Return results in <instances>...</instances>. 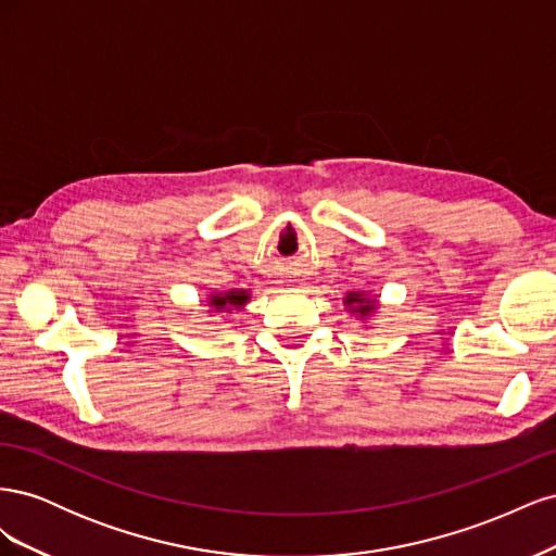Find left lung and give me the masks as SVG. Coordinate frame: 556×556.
Here are the masks:
<instances>
[{
    "instance_id": "8db88e82",
    "label": "left lung",
    "mask_w": 556,
    "mask_h": 556,
    "mask_svg": "<svg viewBox=\"0 0 556 556\" xmlns=\"http://www.w3.org/2000/svg\"><path fill=\"white\" fill-rule=\"evenodd\" d=\"M352 303H359L361 306L357 309H352ZM345 304L350 306V311H357L359 315H368V313L374 311V301H371V299L366 301V296H364V294H357V292H350V294L345 296Z\"/></svg>"
}]
</instances>
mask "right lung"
<instances>
[{
    "label": "right lung",
    "mask_w": 556,
    "mask_h": 556,
    "mask_svg": "<svg viewBox=\"0 0 556 556\" xmlns=\"http://www.w3.org/2000/svg\"><path fill=\"white\" fill-rule=\"evenodd\" d=\"M250 299V294L248 292H227V294H213L211 296V306H215L217 311H223V308H227V306H233V308H241V306H245V301Z\"/></svg>",
    "instance_id": "right-lung-1"
}]
</instances>
